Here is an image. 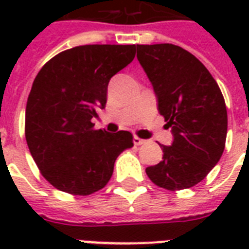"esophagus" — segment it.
I'll use <instances>...</instances> for the list:
<instances>
[{
	"instance_id": "34e87169",
	"label": "esophagus",
	"mask_w": 249,
	"mask_h": 249,
	"mask_svg": "<svg viewBox=\"0 0 249 249\" xmlns=\"http://www.w3.org/2000/svg\"><path fill=\"white\" fill-rule=\"evenodd\" d=\"M133 142H134V144H137V146H140V144H143L146 141L142 140V138H140V137L134 136L133 137Z\"/></svg>"
}]
</instances>
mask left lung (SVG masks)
<instances>
[{"mask_svg": "<svg viewBox=\"0 0 249 249\" xmlns=\"http://www.w3.org/2000/svg\"><path fill=\"white\" fill-rule=\"evenodd\" d=\"M137 58L173 134L172 146L160 144L163 160L146 168V173L170 191L193 187L207 177L225 150L224 95L204 64L177 45H137Z\"/></svg>", "mask_w": 249, "mask_h": 249, "instance_id": "obj_1", "label": "left lung"}]
</instances>
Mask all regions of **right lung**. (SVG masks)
Returning a JSON list of instances; mask_svg holds the SVG:
<instances>
[{
  "label": "right lung",
  "mask_w": 249,
  "mask_h": 249,
  "mask_svg": "<svg viewBox=\"0 0 249 249\" xmlns=\"http://www.w3.org/2000/svg\"><path fill=\"white\" fill-rule=\"evenodd\" d=\"M136 56V45H84L49 60L37 73L25 108V140L41 174L55 189L90 195L103 189L132 133L95 130L107 86Z\"/></svg>",
  "instance_id": "add662e5"
}]
</instances>
